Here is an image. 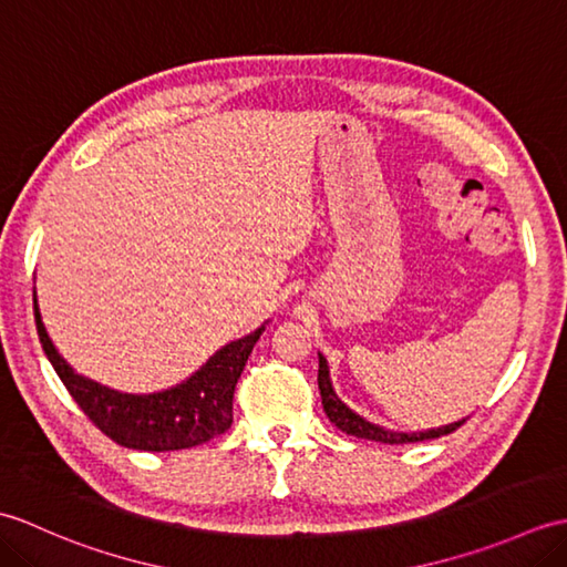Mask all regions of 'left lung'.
I'll list each match as a JSON object with an SVG mask.
<instances>
[{"label": "left lung", "instance_id": "left-lung-1", "mask_svg": "<svg viewBox=\"0 0 567 567\" xmlns=\"http://www.w3.org/2000/svg\"><path fill=\"white\" fill-rule=\"evenodd\" d=\"M319 392H321V404L323 412H327L329 421L341 429L348 436L355 439H368V441H378V443H388V445H404V443H419V441H429V439H441L445 433H453L455 429H461L465 424L463 421H455V424H449L443 429H431V431H419V433H394V431H384L375 424H370L363 416H358L355 412H351L339 396H336L333 388H331V378H329V365L327 358L319 355Z\"/></svg>", "mask_w": 567, "mask_h": 567}]
</instances>
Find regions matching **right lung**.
I'll use <instances>...</instances> for the list:
<instances>
[{"label": "right lung", "instance_id": "add662e5", "mask_svg": "<svg viewBox=\"0 0 567 567\" xmlns=\"http://www.w3.org/2000/svg\"><path fill=\"white\" fill-rule=\"evenodd\" d=\"M35 329L43 351L72 400L104 436L124 449L165 453L195 449L221 436L234 421V390L262 327L216 351L187 382L158 394H122L78 375L51 343L33 292Z\"/></svg>", "mask_w": 567, "mask_h": 567}]
</instances>
